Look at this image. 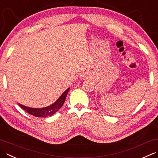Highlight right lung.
Wrapping results in <instances>:
<instances>
[{"instance_id": "1", "label": "right lung", "mask_w": 158, "mask_h": 158, "mask_svg": "<svg viewBox=\"0 0 158 158\" xmlns=\"http://www.w3.org/2000/svg\"><path fill=\"white\" fill-rule=\"evenodd\" d=\"M70 88H68L64 93L61 94L60 98L55 102L54 103H52L51 106L48 107H43V108H32L29 107H26L23 106V105L18 104L29 114H31V115L36 116V117H46L48 116H52L55 113H56L57 111L62 107L64 105V103L66 100V97L68 94V92L69 91Z\"/></svg>"}]
</instances>
